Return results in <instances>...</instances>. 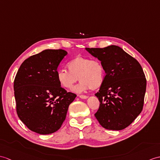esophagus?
Masks as SVG:
<instances>
[{
    "mask_svg": "<svg viewBox=\"0 0 160 160\" xmlns=\"http://www.w3.org/2000/svg\"><path fill=\"white\" fill-rule=\"evenodd\" d=\"M79 98H81V99H87L88 97L87 95H78Z\"/></svg>",
    "mask_w": 160,
    "mask_h": 160,
    "instance_id": "1",
    "label": "esophagus"
}]
</instances>
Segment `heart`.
<instances>
[{
  "label": "heart",
  "instance_id": "b5f03b06",
  "mask_svg": "<svg viewBox=\"0 0 160 160\" xmlns=\"http://www.w3.org/2000/svg\"><path fill=\"white\" fill-rule=\"evenodd\" d=\"M68 71L58 70L57 78L61 86L71 89L78 80L80 83L73 88L76 92H81L91 88L95 90L102 87L105 79V70L98 60L78 56L72 59L68 64Z\"/></svg>",
  "mask_w": 160,
  "mask_h": 160
}]
</instances>
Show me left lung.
I'll return each instance as SVG.
<instances>
[{
    "label": "left lung",
    "mask_w": 160,
    "mask_h": 160,
    "mask_svg": "<svg viewBox=\"0 0 160 160\" xmlns=\"http://www.w3.org/2000/svg\"><path fill=\"white\" fill-rule=\"evenodd\" d=\"M86 50L101 61L104 82L95 96L100 102L95 117L103 128L121 130L142 112L147 80L138 61L117 46Z\"/></svg>",
    "instance_id": "left-lung-1"
}]
</instances>
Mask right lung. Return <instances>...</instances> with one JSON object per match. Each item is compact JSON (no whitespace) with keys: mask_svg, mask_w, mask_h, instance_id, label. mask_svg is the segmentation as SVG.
<instances>
[{"mask_svg":"<svg viewBox=\"0 0 160 160\" xmlns=\"http://www.w3.org/2000/svg\"><path fill=\"white\" fill-rule=\"evenodd\" d=\"M68 52L45 50L22 63L13 88L18 117L27 127L39 134L58 130L76 95L67 92L57 78V68Z\"/></svg>","mask_w":160,"mask_h":160,"instance_id":"add662e5","label":"right lung"}]
</instances>
